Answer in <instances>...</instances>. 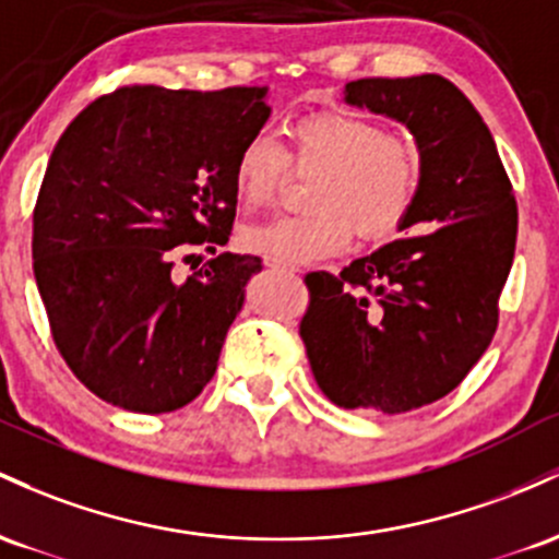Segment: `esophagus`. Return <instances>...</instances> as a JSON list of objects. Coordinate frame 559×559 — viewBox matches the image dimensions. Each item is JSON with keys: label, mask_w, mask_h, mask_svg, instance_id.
Masks as SVG:
<instances>
[{"label": "esophagus", "mask_w": 559, "mask_h": 559, "mask_svg": "<svg viewBox=\"0 0 559 559\" xmlns=\"http://www.w3.org/2000/svg\"><path fill=\"white\" fill-rule=\"evenodd\" d=\"M263 263H266V266L272 269V272H285V274L296 272V269H293V266H287V263H280V261H274V259H263Z\"/></svg>", "instance_id": "1"}]
</instances>
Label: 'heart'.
Returning <instances> with one entry per match:
<instances>
[{
	"mask_svg": "<svg viewBox=\"0 0 559 559\" xmlns=\"http://www.w3.org/2000/svg\"><path fill=\"white\" fill-rule=\"evenodd\" d=\"M311 171L309 213L277 216L240 231L248 253L280 263H311L341 253L356 231L361 242L391 237L417 198L419 147L348 110H317L287 129V150L255 134L235 158V192L242 205H269L287 171Z\"/></svg>",
	"mask_w": 559,
	"mask_h": 559,
	"instance_id": "b5f03b06",
	"label": "heart"
}]
</instances>
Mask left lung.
<instances>
[{
	"instance_id": "left-lung-1",
	"label": "left lung",
	"mask_w": 559,
	"mask_h": 559,
	"mask_svg": "<svg viewBox=\"0 0 559 559\" xmlns=\"http://www.w3.org/2000/svg\"><path fill=\"white\" fill-rule=\"evenodd\" d=\"M346 103L415 134L423 174L401 229L417 235L341 274H306L300 337L332 404L404 415L454 391L491 343L518 203L491 131L449 79H359L346 84Z\"/></svg>"
}]
</instances>
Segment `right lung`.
I'll use <instances>...</instances> for the list:
<instances>
[{"label":"right lung","mask_w":559,"mask_h":559,"mask_svg":"<svg viewBox=\"0 0 559 559\" xmlns=\"http://www.w3.org/2000/svg\"><path fill=\"white\" fill-rule=\"evenodd\" d=\"M263 94L121 86L55 144L34 209V277L60 356L112 406L177 412L216 372L261 259L218 253L187 280L174 263L229 242L235 158L266 123Z\"/></svg>","instance_id":"1"}]
</instances>
